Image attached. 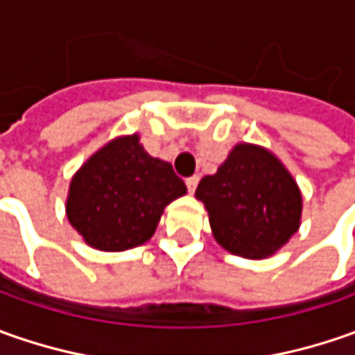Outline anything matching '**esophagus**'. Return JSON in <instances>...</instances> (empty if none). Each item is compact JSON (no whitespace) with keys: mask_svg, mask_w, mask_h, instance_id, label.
I'll use <instances>...</instances> for the list:
<instances>
[{"mask_svg":"<svg viewBox=\"0 0 355 355\" xmlns=\"http://www.w3.org/2000/svg\"><path fill=\"white\" fill-rule=\"evenodd\" d=\"M198 182H199L198 175H191V178H187V180H185V185H187L189 193H193V191H196V187H198Z\"/></svg>","mask_w":355,"mask_h":355,"instance_id":"34e87169","label":"esophagus"}]
</instances>
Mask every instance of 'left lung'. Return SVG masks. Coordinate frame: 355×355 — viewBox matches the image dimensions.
I'll return each mask as SVG.
<instances>
[{
  "label": "left lung",
  "mask_w": 355,
  "mask_h": 355,
  "mask_svg": "<svg viewBox=\"0 0 355 355\" xmlns=\"http://www.w3.org/2000/svg\"><path fill=\"white\" fill-rule=\"evenodd\" d=\"M196 198L207 209L215 241L237 257L266 259L300 227V187L279 157L257 144H237L199 182Z\"/></svg>",
  "instance_id": "obj_1"
}]
</instances>
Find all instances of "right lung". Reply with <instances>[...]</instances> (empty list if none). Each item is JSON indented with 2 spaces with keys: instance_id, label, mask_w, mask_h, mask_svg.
<instances>
[{
  "instance_id": "add662e5",
  "label": "right lung",
  "mask_w": 355,
  "mask_h": 355,
  "mask_svg": "<svg viewBox=\"0 0 355 355\" xmlns=\"http://www.w3.org/2000/svg\"><path fill=\"white\" fill-rule=\"evenodd\" d=\"M187 193L171 164L152 157L138 134L118 136L78 168L67 196V219L98 251L118 252L150 241L173 199Z\"/></svg>"
}]
</instances>
